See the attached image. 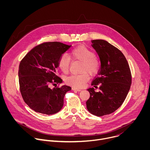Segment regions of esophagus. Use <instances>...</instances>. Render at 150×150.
<instances>
[{
	"mask_svg": "<svg viewBox=\"0 0 150 150\" xmlns=\"http://www.w3.org/2000/svg\"><path fill=\"white\" fill-rule=\"evenodd\" d=\"M72 90H74V91H81V90H80V89H78V88H72Z\"/></svg>",
	"mask_w": 150,
	"mask_h": 150,
	"instance_id": "esophagus-1",
	"label": "esophagus"
}]
</instances>
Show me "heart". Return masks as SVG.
I'll return each instance as SVG.
<instances>
[{
  "instance_id": "heart-1",
  "label": "heart",
  "mask_w": 150,
  "mask_h": 150,
  "mask_svg": "<svg viewBox=\"0 0 150 150\" xmlns=\"http://www.w3.org/2000/svg\"><path fill=\"white\" fill-rule=\"evenodd\" d=\"M71 55L74 59L83 62L81 74H74L66 78V82L72 86L80 88L84 86L85 82L89 79V74L96 75L99 70V62L95 58V53L89 48L85 46H79L71 51ZM59 67L61 71L67 73L69 71L71 59L66 54H63L59 58Z\"/></svg>"
}]
</instances>
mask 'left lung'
<instances>
[{
	"instance_id": "8db88e82",
	"label": "left lung",
	"mask_w": 150,
	"mask_h": 150,
	"mask_svg": "<svg viewBox=\"0 0 150 150\" xmlns=\"http://www.w3.org/2000/svg\"><path fill=\"white\" fill-rule=\"evenodd\" d=\"M92 47L100 60L101 68L94 79V88L87 90L90 98L87 101V110L93 115L102 116L116 111L123 104L129 91L132 77L130 68L123 53L103 40L92 41Z\"/></svg>"
}]
</instances>
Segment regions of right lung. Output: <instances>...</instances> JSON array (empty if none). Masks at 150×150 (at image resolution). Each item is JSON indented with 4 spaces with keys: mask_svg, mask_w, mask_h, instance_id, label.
<instances>
[{
    "mask_svg": "<svg viewBox=\"0 0 150 150\" xmlns=\"http://www.w3.org/2000/svg\"><path fill=\"white\" fill-rule=\"evenodd\" d=\"M71 46L60 42H47L34 47L21 60L18 76L20 91L25 103L36 112L50 115L59 112L63 105L65 94L71 87L62 85L56 75L60 56Z\"/></svg>",
    "mask_w": 150,
    "mask_h": 150,
    "instance_id": "1",
    "label": "right lung"
}]
</instances>
